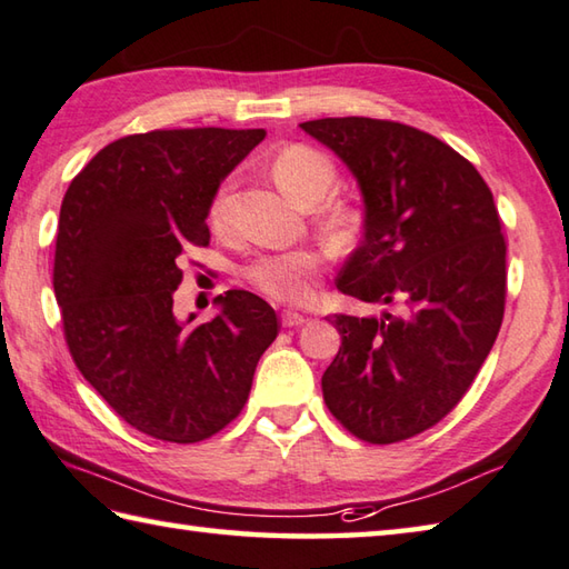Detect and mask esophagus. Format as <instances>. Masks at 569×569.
Wrapping results in <instances>:
<instances>
[{"label":"esophagus","instance_id":"esophagus-1","mask_svg":"<svg viewBox=\"0 0 569 569\" xmlns=\"http://www.w3.org/2000/svg\"><path fill=\"white\" fill-rule=\"evenodd\" d=\"M305 321H307V317L299 315V312H292V309H284V312H282V325L284 327H302Z\"/></svg>","mask_w":569,"mask_h":569}]
</instances>
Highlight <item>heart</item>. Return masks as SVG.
Instances as JSON below:
<instances>
[{
    "label": "heart",
    "mask_w": 569,
    "mask_h": 569,
    "mask_svg": "<svg viewBox=\"0 0 569 569\" xmlns=\"http://www.w3.org/2000/svg\"><path fill=\"white\" fill-rule=\"evenodd\" d=\"M272 176L284 196L302 208L321 206L339 186V170L335 160L312 146H287L272 160ZM232 192L234 183L224 180L210 200L208 216L210 224L218 232L230 228ZM321 224L335 240L349 242L361 230V212L359 208L339 202V206H331L321 216ZM321 264H325V254L317 250L260 254L244 267L242 277L257 292L274 299V302L302 305L315 292V277L321 270Z\"/></svg>",
    "instance_id": "obj_1"
}]
</instances>
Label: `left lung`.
Instances as JSON below:
<instances>
[{"instance_id":"left-lung-1","label":"left lung","mask_w":569,"mask_h":569,"mask_svg":"<svg viewBox=\"0 0 569 569\" xmlns=\"http://www.w3.org/2000/svg\"><path fill=\"white\" fill-rule=\"evenodd\" d=\"M357 178L363 238L337 289L399 305L335 315L341 335L321 377L329 411L369 443L411 438L463 399L506 309V240L492 192L451 146L379 118L299 123Z\"/></svg>"}]
</instances>
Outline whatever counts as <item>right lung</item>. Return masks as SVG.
I'll list each match as a JSON object with an SVG mask.
<instances>
[{
    "instance_id": "add662e5",
    "label": "right lung",
    "mask_w": 569,
    "mask_h": 569,
    "mask_svg": "<svg viewBox=\"0 0 569 569\" xmlns=\"http://www.w3.org/2000/svg\"><path fill=\"white\" fill-rule=\"evenodd\" d=\"M262 128H178L118 138L61 202L53 295L83 379L146 436L206 441L242 411L274 309L230 289L200 327L173 315L178 257L210 242V200Z\"/></svg>"
}]
</instances>
